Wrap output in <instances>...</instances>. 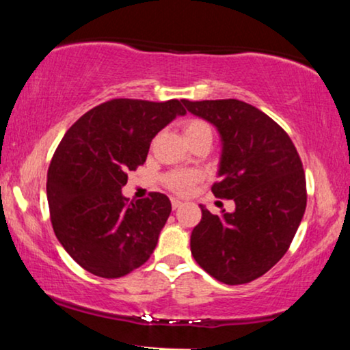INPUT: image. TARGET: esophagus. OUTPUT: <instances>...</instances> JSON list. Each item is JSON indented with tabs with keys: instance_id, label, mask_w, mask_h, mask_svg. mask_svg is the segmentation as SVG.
<instances>
[{
	"instance_id": "1",
	"label": "esophagus",
	"mask_w": 350,
	"mask_h": 350,
	"mask_svg": "<svg viewBox=\"0 0 350 350\" xmlns=\"http://www.w3.org/2000/svg\"><path fill=\"white\" fill-rule=\"evenodd\" d=\"M171 206H172V208H179L180 206H183V200L172 199V200H171Z\"/></svg>"
}]
</instances>
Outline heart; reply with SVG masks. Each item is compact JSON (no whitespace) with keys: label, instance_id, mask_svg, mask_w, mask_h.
I'll list each match as a JSON object with an SVG mask.
<instances>
[{"label":"heart","instance_id":"heart-1","mask_svg":"<svg viewBox=\"0 0 350 350\" xmlns=\"http://www.w3.org/2000/svg\"><path fill=\"white\" fill-rule=\"evenodd\" d=\"M184 135H186V139L196 138L199 135H212V128L208 126L207 122L199 118H191L187 120L186 123L183 124ZM199 174L196 171L191 170H176L167 172L163 178L164 186H166L170 191L176 192V194H186V192L191 191V187L198 183Z\"/></svg>","mask_w":350,"mask_h":350}]
</instances>
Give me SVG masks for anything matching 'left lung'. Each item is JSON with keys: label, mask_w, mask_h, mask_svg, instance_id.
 Returning <instances> with one entry per match:
<instances>
[{"label": "left lung", "mask_w": 350, "mask_h": 350, "mask_svg": "<svg viewBox=\"0 0 350 350\" xmlns=\"http://www.w3.org/2000/svg\"><path fill=\"white\" fill-rule=\"evenodd\" d=\"M183 103L211 122L222 138L215 198L234 199L235 211L202 219L191 235L200 268L226 284L260 278L288 252L306 211L303 163L286 131L242 100Z\"/></svg>", "instance_id": "8db88e82"}]
</instances>
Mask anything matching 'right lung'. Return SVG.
Instances as JSON below:
<instances>
[{"label": "right lung", "mask_w": 350, "mask_h": 350, "mask_svg": "<svg viewBox=\"0 0 350 350\" xmlns=\"http://www.w3.org/2000/svg\"><path fill=\"white\" fill-rule=\"evenodd\" d=\"M179 100L113 98L82 115L60 139L47 171L55 237L83 270L120 278L146 262L171 214L161 192L128 200V172L146 161L151 139L184 115Z\"/></svg>", "instance_id": "right-lung-1"}]
</instances>
